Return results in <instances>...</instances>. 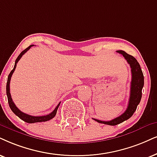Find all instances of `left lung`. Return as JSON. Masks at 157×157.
Here are the masks:
<instances>
[{
    "label": "left lung",
    "instance_id": "8db88e82",
    "mask_svg": "<svg viewBox=\"0 0 157 157\" xmlns=\"http://www.w3.org/2000/svg\"><path fill=\"white\" fill-rule=\"evenodd\" d=\"M117 52L122 54L130 64V68H131L132 80L131 85H130V99H129L128 106L125 112L121 114L120 117L110 121H101L93 119L98 123L109 124V125H117L131 117L140 101L142 97V89L144 85V75H143L139 63L138 62L136 59L123 51H117Z\"/></svg>",
    "mask_w": 157,
    "mask_h": 157
}]
</instances>
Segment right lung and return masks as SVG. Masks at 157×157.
Here are the masks:
<instances>
[{
  "instance_id": "1",
  "label": "right lung",
  "mask_w": 157,
  "mask_h": 157,
  "mask_svg": "<svg viewBox=\"0 0 157 157\" xmlns=\"http://www.w3.org/2000/svg\"><path fill=\"white\" fill-rule=\"evenodd\" d=\"M34 45H30L29 47H27V48L25 49L23 51H21L20 54L19 55V56L17 57V59H16L15 61V64L14 67H13V69L11 71L10 74L9 75V77H8V80H7V84H6V95H7V98H8V102H9V105L11 108V109L12 112L14 113V114L17 115V117H19L21 120H22L25 122H27V123H35V122H46V121H48L53 119L54 117L56 116L57 112V109H58L59 105H60V103H59V104L57 105L56 107L55 108V109L52 112L50 113L49 114L45 115V116H40V117H35V116H31V115L27 114L25 113H24L22 112H21L19 109L16 106V105L13 103L12 98H11V93H10V81H11V77L12 76L13 72H14L16 67H17V64L18 61H19V59L21 58V56L25 54V53L27 52V51L31 47H33Z\"/></svg>"
}]
</instances>
